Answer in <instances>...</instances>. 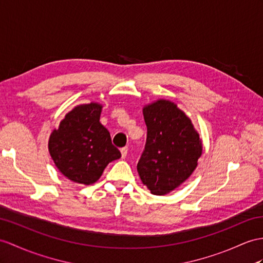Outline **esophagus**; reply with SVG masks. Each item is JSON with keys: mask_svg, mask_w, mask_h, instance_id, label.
Here are the masks:
<instances>
[{"mask_svg": "<svg viewBox=\"0 0 263 263\" xmlns=\"http://www.w3.org/2000/svg\"><path fill=\"white\" fill-rule=\"evenodd\" d=\"M120 153H121V157L125 158L128 154V147H123V148L120 149Z\"/></svg>", "mask_w": 263, "mask_h": 263, "instance_id": "1", "label": "esophagus"}]
</instances>
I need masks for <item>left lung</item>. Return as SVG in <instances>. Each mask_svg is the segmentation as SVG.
<instances>
[{
    "instance_id": "1",
    "label": "left lung",
    "mask_w": 263,
    "mask_h": 263,
    "mask_svg": "<svg viewBox=\"0 0 263 263\" xmlns=\"http://www.w3.org/2000/svg\"><path fill=\"white\" fill-rule=\"evenodd\" d=\"M143 115L147 139L137 172L152 194L165 195L193 174L203 153L202 139L186 114L171 100L145 105Z\"/></svg>"
}]
</instances>
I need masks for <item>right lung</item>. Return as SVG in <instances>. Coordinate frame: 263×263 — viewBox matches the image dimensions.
I'll return each mask as SVG.
<instances>
[{
    "mask_svg": "<svg viewBox=\"0 0 263 263\" xmlns=\"http://www.w3.org/2000/svg\"><path fill=\"white\" fill-rule=\"evenodd\" d=\"M101 110L98 102L76 106L50 135L51 158L61 174L74 183H96L107 165L121 157L109 132L100 124Z\"/></svg>",
    "mask_w": 263,
    "mask_h": 263,
    "instance_id": "1",
    "label": "right lung"
}]
</instances>
